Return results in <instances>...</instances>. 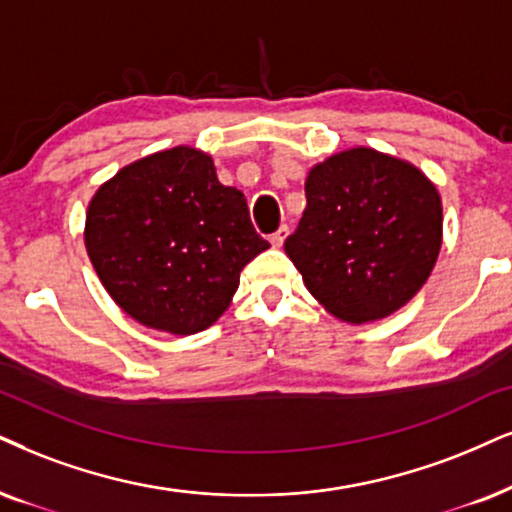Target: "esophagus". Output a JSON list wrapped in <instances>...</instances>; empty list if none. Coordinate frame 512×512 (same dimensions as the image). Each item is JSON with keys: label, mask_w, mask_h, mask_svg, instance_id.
Returning <instances> with one entry per match:
<instances>
[{"label": "esophagus", "mask_w": 512, "mask_h": 512, "mask_svg": "<svg viewBox=\"0 0 512 512\" xmlns=\"http://www.w3.org/2000/svg\"><path fill=\"white\" fill-rule=\"evenodd\" d=\"M286 236H288V226H281V229L271 236V245H274V248H281L283 241H286Z\"/></svg>", "instance_id": "esophagus-1"}]
</instances>
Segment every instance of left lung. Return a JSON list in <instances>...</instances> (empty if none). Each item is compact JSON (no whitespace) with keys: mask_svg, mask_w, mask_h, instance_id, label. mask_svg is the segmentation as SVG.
Wrapping results in <instances>:
<instances>
[{"mask_svg":"<svg viewBox=\"0 0 512 512\" xmlns=\"http://www.w3.org/2000/svg\"><path fill=\"white\" fill-rule=\"evenodd\" d=\"M304 193L307 208L283 248L326 312L378 321L425 286L442 248V198L416 165L347 148L309 170Z\"/></svg>","mask_w":512,"mask_h":512,"instance_id":"1","label":"left lung"}]
</instances>
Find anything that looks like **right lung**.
I'll list each match as a JSON object with an SVG mask.
<instances>
[{
  "label": "right lung",
  "instance_id": "add662e5",
  "mask_svg": "<svg viewBox=\"0 0 512 512\" xmlns=\"http://www.w3.org/2000/svg\"><path fill=\"white\" fill-rule=\"evenodd\" d=\"M84 248L122 312L172 335L229 309L250 260L269 248L248 203L219 184L212 155L174 146L134 160L89 200Z\"/></svg>",
  "mask_w": 512,
  "mask_h": 512
}]
</instances>
